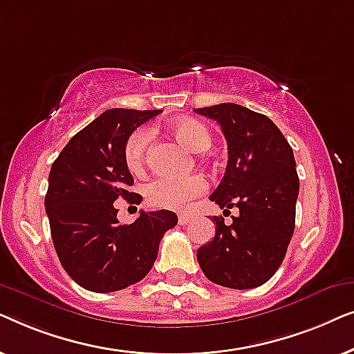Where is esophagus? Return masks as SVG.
Returning a JSON list of instances; mask_svg holds the SVG:
<instances>
[{"label":"esophagus","instance_id":"34e87169","mask_svg":"<svg viewBox=\"0 0 354 354\" xmlns=\"http://www.w3.org/2000/svg\"><path fill=\"white\" fill-rule=\"evenodd\" d=\"M190 221H192V216L178 214V224H180V225H187Z\"/></svg>","mask_w":354,"mask_h":354}]
</instances>
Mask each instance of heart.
Segmentation results:
<instances>
[{"instance_id":"heart-1","label":"heart","mask_w":354,"mask_h":354,"mask_svg":"<svg viewBox=\"0 0 354 354\" xmlns=\"http://www.w3.org/2000/svg\"><path fill=\"white\" fill-rule=\"evenodd\" d=\"M169 132L192 153L206 151L212 142L209 127L193 118L174 120L169 124ZM149 142H151V133L148 129H137L130 133L124 148V161L130 172L138 174L143 171L149 151ZM205 190L206 180L201 176H192L188 178L158 177L145 187V195L149 205L156 207L183 209Z\"/></svg>"}]
</instances>
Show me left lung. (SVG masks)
Here are the masks:
<instances>
[{
	"mask_svg": "<svg viewBox=\"0 0 354 354\" xmlns=\"http://www.w3.org/2000/svg\"><path fill=\"white\" fill-rule=\"evenodd\" d=\"M221 125L227 140L225 176L209 196L227 212L214 217L216 235L198 250L200 268L211 282L227 288H254L280 268L295 230L299 190L293 149L268 115L222 103L195 109ZM230 212V211H229Z\"/></svg>",
	"mask_w": 354,
	"mask_h": 354,
	"instance_id": "obj_1",
	"label": "left lung"
}]
</instances>
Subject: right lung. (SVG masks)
Returning <instances> with one entry per match:
<instances>
[{
  "label": "right lung",
  "mask_w": 354,
  "mask_h": 354,
  "mask_svg": "<svg viewBox=\"0 0 354 354\" xmlns=\"http://www.w3.org/2000/svg\"><path fill=\"white\" fill-rule=\"evenodd\" d=\"M161 111L108 109L69 140L53 162L45 196L55 250L71 279L96 293L142 280L158 258L159 241L177 225L176 212H140L120 224L113 203L130 200L133 177L125 166L130 133ZM137 205L142 196H135Z\"/></svg>",
  "instance_id": "right-lung-1"
}]
</instances>
